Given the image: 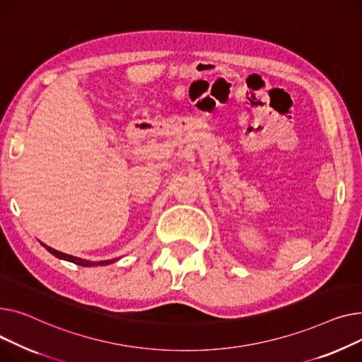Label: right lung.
<instances>
[{
	"label": "right lung",
	"mask_w": 362,
	"mask_h": 362,
	"mask_svg": "<svg viewBox=\"0 0 362 362\" xmlns=\"http://www.w3.org/2000/svg\"><path fill=\"white\" fill-rule=\"evenodd\" d=\"M42 244V243H40ZM44 245L52 256H55V257H58V259H61V260H66V262H71V263H74V264H78V266H84V267H92V266H106V264H111V263H115L117 260H119V259H112V260H103V262H89V260H84V259H80V257H74V256H70V254H66V252H61V251H57V250H54V248H51V247H48V245H45V244H42Z\"/></svg>",
	"instance_id": "obj_1"
}]
</instances>
